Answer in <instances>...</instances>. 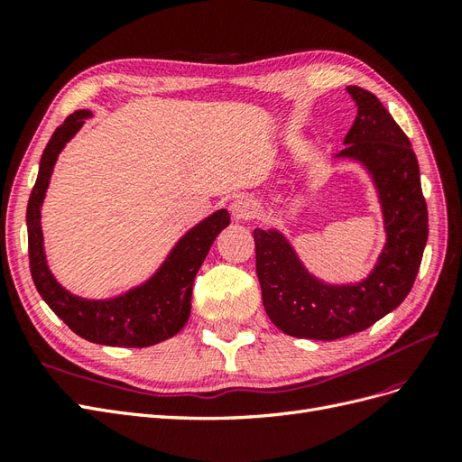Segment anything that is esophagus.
Masks as SVG:
<instances>
[{
	"instance_id": "34e87169",
	"label": "esophagus",
	"mask_w": 462,
	"mask_h": 462,
	"mask_svg": "<svg viewBox=\"0 0 462 462\" xmlns=\"http://www.w3.org/2000/svg\"><path fill=\"white\" fill-rule=\"evenodd\" d=\"M231 214L236 221H248L258 216V202L248 197H236L231 202Z\"/></svg>"
}]
</instances>
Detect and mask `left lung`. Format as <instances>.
I'll list each match as a JSON object with an SVG mask.
<instances>
[{"label": "left lung", "instance_id": "obj_1", "mask_svg": "<svg viewBox=\"0 0 462 462\" xmlns=\"http://www.w3.org/2000/svg\"><path fill=\"white\" fill-rule=\"evenodd\" d=\"M358 114L339 156L365 163L374 175L387 243L362 283L329 287L316 282L275 231H254L256 273L263 309L292 337L333 341L365 331L409 295L428 241V208L409 136L370 90L346 87Z\"/></svg>", "mask_w": 462, "mask_h": 462}]
</instances>
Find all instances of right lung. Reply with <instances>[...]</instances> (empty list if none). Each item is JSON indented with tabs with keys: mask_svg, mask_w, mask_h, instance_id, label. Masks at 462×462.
I'll return each mask as SVG.
<instances>
[{
	"mask_svg": "<svg viewBox=\"0 0 462 462\" xmlns=\"http://www.w3.org/2000/svg\"><path fill=\"white\" fill-rule=\"evenodd\" d=\"M92 114L75 111L55 133L42 153L36 185L26 208L29 226V262L38 292L65 324L87 341L111 346H150L173 337L183 329L190 314L194 275L199 273L209 246L221 229L229 226L226 209L206 217L175 246L162 270L150 282L127 295L111 300H85L69 292L51 277L42 246L40 206L53 171L58 153Z\"/></svg>",
	"mask_w": 462,
	"mask_h": 462,
	"instance_id": "1",
	"label": "right lung"
}]
</instances>
